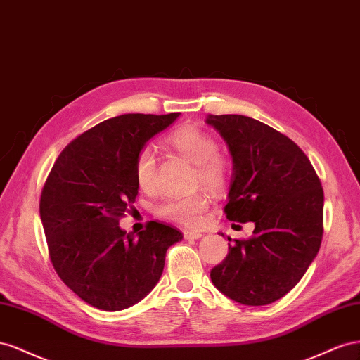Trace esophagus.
<instances>
[{
  "instance_id": "1",
  "label": "esophagus",
  "mask_w": 360,
  "mask_h": 360,
  "mask_svg": "<svg viewBox=\"0 0 360 360\" xmlns=\"http://www.w3.org/2000/svg\"><path fill=\"white\" fill-rule=\"evenodd\" d=\"M184 238L187 240H199L202 238V232H196V231H184Z\"/></svg>"
}]
</instances>
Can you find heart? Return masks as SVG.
<instances>
[{
    "mask_svg": "<svg viewBox=\"0 0 360 360\" xmlns=\"http://www.w3.org/2000/svg\"><path fill=\"white\" fill-rule=\"evenodd\" d=\"M169 145L196 164V184L210 191H220L229 179V162L219 155L217 141L196 127H182L167 139ZM134 178L143 191H152L157 184V157L152 148H143L134 161ZM210 208V200L202 193L191 196L170 198L157 205L155 212L162 219L184 226H196Z\"/></svg>",
    "mask_w": 360,
    "mask_h": 360,
    "instance_id": "b5f03b06",
    "label": "heart"
}]
</instances>
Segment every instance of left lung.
<instances>
[{
  "mask_svg": "<svg viewBox=\"0 0 360 360\" xmlns=\"http://www.w3.org/2000/svg\"><path fill=\"white\" fill-rule=\"evenodd\" d=\"M207 122L228 143L233 161L226 217L255 223L250 238L228 243L211 281L241 304H270L299 283L320 250L321 181L304 152L265 123L241 115L208 116Z\"/></svg>",
  "mask_w": 360,
  "mask_h": 360,
  "instance_id": "1",
  "label": "left lung"
}]
</instances>
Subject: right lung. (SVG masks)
<instances>
[{
    "mask_svg": "<svg viewBox=\"0 0 360 360\" xmlns=\"http://www.w3.org/2000/svg\"><path fill=\"white\" fill-rule=\"evenodd\" d=\"M179 116L122 115L98 123L61 150L40 194L48 253L58 277L81 300L115 312L136 304L160 281L166 252L182 238L173 226L148 221L127 233L137 153Z\"/></svg>",
    "mask_w": 360,
    "mask_h": 360,
    "instance_id": "right-lung-1",
    "label": "right lung"
}]
</instances>
